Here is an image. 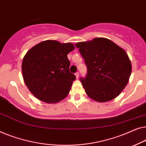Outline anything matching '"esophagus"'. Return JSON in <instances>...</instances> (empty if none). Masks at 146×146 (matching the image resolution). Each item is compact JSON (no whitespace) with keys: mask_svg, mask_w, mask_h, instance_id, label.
<instances>
[{"mask_svg":"<svg viewBox=\"0 0 146 146\" xmlns=\"http://www.w3.org/2000/svg\"><path fill=\"white\" fill-rule=\"evenodd\" d=\"M75 76H76V78H77V79H78V78H79V72H77V73H75Z\"/></svg>","mask_w":146,"mask_h":146,"instance_id":"1","label":"esophagus"}]
</instances>
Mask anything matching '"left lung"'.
<instances>
[{"label":"left lung","mask_w":146,"mask_h":146,"mask_svg":"<svg viewBox=\"0 0 146 146\" xmlns=\"http://www.w3.org/2000/svg\"><path fill=\"white\" fill-rule=\"evenodd\" d=\"M75 46L87 67L86 77L80 79L87 95L100 102L118 96L128 84L132 72L125 50L104 38L78 42Z\"/></svg>","instance_id":"left-lung-1"}]
</instances>
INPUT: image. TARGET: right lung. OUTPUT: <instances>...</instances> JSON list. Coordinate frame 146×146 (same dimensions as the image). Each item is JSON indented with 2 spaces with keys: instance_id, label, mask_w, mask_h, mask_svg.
Segmentation results:
<instances>
[{
  "instance_id": "obj_1",
  "label": "right lung",
  "mask_w": 146,
  "mask_h": 146,
  "mask_svg": "<svg viewBox=\"0 0 146 146\" xmlns=\"http://www.w3.org/2000/svg\"><path fill=\"white\" fill-rule=\"evenodd\" d=\"M74 49L71 43L46 40L26 53L22 61V76L29 91L38 99L54 104L67 96L76 78L69 71L67 58Z\"/></svg>"
}]
</instances>
